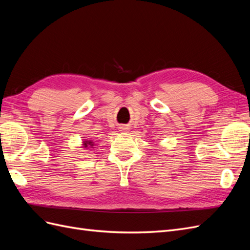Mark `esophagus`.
Masks as SVG:
<instances>
[{
    "label": "esophagus",
    "mask_w": 250,
    "mask_h": 250,
    "mask_svg": "<svg viewBox=\"0 0 250 250\" xmlns=\"http://www.w3.org/2000/svg\"><path fill=\"white\" fill-rule=\"evenodd\" d=\"M122 129H126V128H122Z\"/></svg>",
    "instance_id": "1"
}]
</instances>
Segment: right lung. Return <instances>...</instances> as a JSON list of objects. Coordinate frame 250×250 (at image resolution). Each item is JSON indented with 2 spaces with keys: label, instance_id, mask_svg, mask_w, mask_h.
I'll use <instances>...</instances> for the list:
<instances>
[{
  "label": "right lung",
  "instance_id": "obj_1",
  "mask_svg": "<svg viewBox=\"0 0 250 250\" xmlns=\"http://www.w3.org/2000/svg\"><path fill=\"white\" fill-rule=\"evenodd\" d=\"M97 144L93 141V140H84L82 142V148H84V149H90V148H94V146H96Z\"/></svg>",
  "mask_w": 250,
  "mask_h": 250
}]
</instances>
